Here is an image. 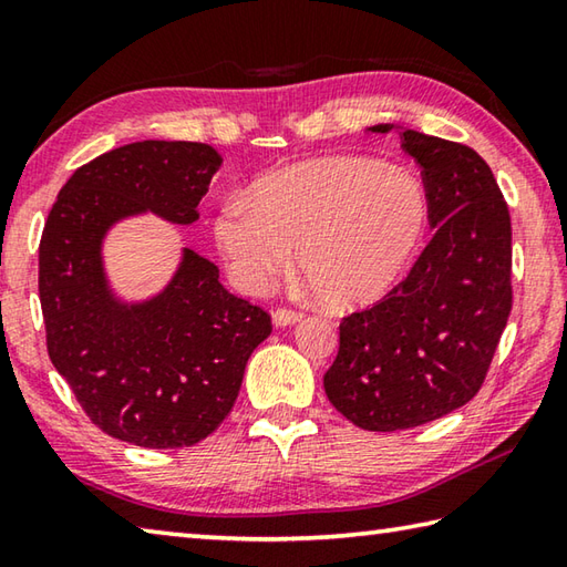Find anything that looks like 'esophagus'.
<instances>
[{"mask_svg":"<svg viewBox=\"0 0 567 567\" xmlns=\"http://www.w3.org/2000/svg\"><path fill=\"white\" fill-rule=\"evenodd\" d=\"M299 319H302V312H297V309L280 307V309H275V312H272L275 327H290V324H297Z\"/></svg>","mask_w":567,"mask_h":567,"instance_id":"1","label":"esophagus"}]
</instances>
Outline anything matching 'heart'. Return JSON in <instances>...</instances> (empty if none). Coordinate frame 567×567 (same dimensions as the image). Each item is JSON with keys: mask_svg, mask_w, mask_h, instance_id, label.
<instances>
[{"mask_svg": "<svg viewBox=\"0 0 567 567\" xmlns=\"http://www.w3.org/2000/svg\"><path fill=\"white\" fill-rule=\"evenodd\" d=\"M427 196L403 166L329 157L262 176L250 202L233 196L216 218V243L236 282L262 290L290 262L334 309L385 297L415 258Z\"/></svg>", "mask_w": 567, "mask_h": 567, "instance_id": "heart-1", "label": "heart"}]
</instances>
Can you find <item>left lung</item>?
Segmentation results:
<instances>
[{
    "label": "left lung",
    "instance_id": "1",
    "mask_svg": "<svg viewBox=\"0 0 567 567\" xmlns=\"http://www.w3.org/2000/svg\"><path fill=\"white\" fill-rule=\"evenodd\" d=\"M398 135L423 169L435 236L403 282L341 319L324 373L331 405L371 432L425 425L470 403L512 312V216L489 164L467 144Z\"/></svg>",
    "mask_w": 567,
    "mask_h": 567
}]
</instances>
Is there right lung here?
Listing matches in <instances>:
<instances>
[{
    "mask_svg": "<svg viewBox=\"0 0 567 567\" xmlns=\"http://www.w3.org/2000/svg\"><path fill=\"white\" fill-rule=\"evenodd\" d=\"M220 162L202 142L144 140L105 152L63 184L41 233L51 363L93 425L130 445L176 450L208 437L272 331L270 315L230 295L216 265L192 248L147 302H120L103 270L110 226L144 210L194 224Z\"/></svg>",
    "mask_w": 567,
    "mask_h": 567,
    "instance_id": "1",
    "label": "right lung"
}]
</instances>
